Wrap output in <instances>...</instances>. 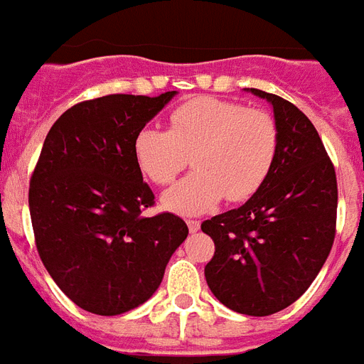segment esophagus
<instances>
[{"label": "esophagus", "mask_w": 364, "mask_h": 364, "mask_svg": "<svg viewBox=\"0 0 364 364\" xmlns=\"http://www.w3.org/2000/svg\"><path fill=\"white\" fill-rule=\"evenodd\" d=\"M186 223H188V229H190L191 232H197L200 229V223L197 222V220H188Z\"/></svg>", "instance_id": "1"}]
</instances>
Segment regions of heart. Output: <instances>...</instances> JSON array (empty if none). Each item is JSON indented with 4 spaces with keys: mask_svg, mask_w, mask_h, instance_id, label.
I'll use <instances>...</instances> for the list:
<instances>
[{
    "mask_svg": "<svg viewBox=\"0 0 364 364\" xmlns=\"http://www.w3.org/2000/svg\"><path fill=\"white\" fill-rule=\"evenodd\" d=\"M280 150L274 116L220 97H196L168 114V129L144 126L133 139V156L150 182L171 184L188 164L196 171L173 186L164 205L200 214L225 197L242 203L269 180Z\"/></svg>",
    "mask_w": 364,
    "mask_h": 364,
    "instance_id": "obj_1",
    "label": "heart"
}]
</instances>
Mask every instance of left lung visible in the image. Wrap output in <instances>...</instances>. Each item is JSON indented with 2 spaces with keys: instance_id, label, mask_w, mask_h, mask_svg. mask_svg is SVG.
I'll return each mask as SVG.
<instances>
[{
  "instance_id": "left-lung-1",
  "label": "left lung",
  "mask_w": 364,
  "mask_h": 364,
  "mask_svg": "<svg viewBox=\"0 0 364 364\" xmlns=\"http://www.w3.org/2000/svg\"><path fill=\"white\" fill-rule=\"evenodd\" d=\"M250 92L272 103L280 150L254 197L200 223L216 246L205 278L214 297L235 312L270 316L297 301L329 257L338 188L306 114L280 95Z\"/></svg>"
}]
</instances>
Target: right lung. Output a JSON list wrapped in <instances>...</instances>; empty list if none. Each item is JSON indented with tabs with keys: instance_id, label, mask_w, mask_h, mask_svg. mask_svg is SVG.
I'll return each instance as SVG.
<instances>
[{
	"instance_id": "1",
	"label": "right lung",
	"mask_w": 364,
	"mask_h": 364,
	"mask_svg": "<svg viewBox=\"0 0 364 364\" xmlns=\"http://www.w3.org/2000/svg\"><path fill=\"white\" fill-rule=\"evenodd\" d=\"M176 92L112 94L73 105L50 127L30 178L35 246L58 287L86 312L116 316L152 297L188 237L182 218L142 210L133 139Z\"/></svg>"
}]
</instances>
